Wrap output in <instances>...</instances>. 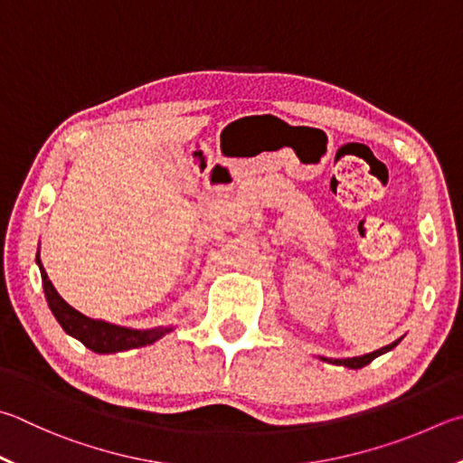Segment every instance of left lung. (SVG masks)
Listing matches in <instances>:
<instances>
[{
  "label": "left lung",
  "instance_id": "obj_1",
  "mask_svg": "<svg viewBox=\"0 0 463 463\" xmlns=\"http://www.w3.org/2000/svg\"><path fill=\"white\" fill-rule=\"evenodd\" d=\"M399 342H401V338L394 340L392 344H389V346H384V348H381V350H374V352H371V354H364V356H354V358H326V356H322L319 360H324V363H330V364L354 368V371H356V368H363V366H366V364H371L376 356H381V354H384V352L392 350L394 346H397Z\"/></svg>",
  "mask_w": 463,
  "mask_h": 463
}]
</instances>
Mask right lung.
Returning a JSON list of instances; mask_svg holds the SVG:
<instances>
[{
	"label": "right lung",
	"instance_id": "1",
	"mask_svg": "<svg viewBox=\"0 0 463 463\" xmlns=\"http://www.w3.org/2000/svg\"><path fill=\"white\" fill-rule=\"evenodd\" d=\"M36 263L40 267L42 285H44V296L48 301V307L52 309L58 324L62 326V330L72 335V338L80 340L85 346L97 354H113V352H123L131 348H141L147 344H154L156 340L162 338L167 332H172V327H151V330H133V327L115 326L103 322V319H90L77 312L72 306L58 296L52 281L48 279V273L40 263V250L36 255Z\"/></svg>",
	"mask_w": 463,
	"mask_h": 463
}]
</instances>
